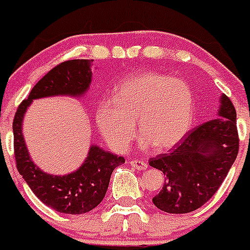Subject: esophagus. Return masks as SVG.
Returning a JSON list of instances; mask_svg holds the SVG:
<instances>
[{
	"label": "esophagus",
	"instance_id": "1",
	"mask_svg": "<svg viewBox=\"0 0 250 250\" xmlns=\"http://www.w3.org/2000/svg\"><path fill=\"white\" fill-rule=\"evenodd\" d=\"M129 164H131V167L136 168V169H140V171H143V169H146V168H147V163H145L144 160L133 159L129 162Z\"/></svg>",
	"mask_w": 250,
	"mask_h": 250
}]
</instances>
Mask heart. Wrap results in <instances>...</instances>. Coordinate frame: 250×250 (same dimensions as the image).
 <instances>
[{
	"mask_svg": "<svg viewBox=\"0 0 250 250\" xmlns=\"http://www.w3.org/2000/svg\"><path fill=\"white\" fill-rule=\"evenodd\" d=\"M195 115V96L188 82L167 74L144 72L115 87L114 100L104 99L96 123L111 149L125 151L135 139L136 121L141 146L168 150L188 135Z\"/></svg>",
	"mask_w": 250,
	"mask_h": 250,
	"instance_id": "heart-1",
	"label": "heart"
}]
</instances>
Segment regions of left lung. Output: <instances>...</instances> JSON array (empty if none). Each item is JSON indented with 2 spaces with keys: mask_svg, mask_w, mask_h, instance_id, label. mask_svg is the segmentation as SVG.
Returning a JSON list of instances; mask_svg holds the SVG:
<instances>
[{
  "mask_svg": "<svg viewBox=\"0 0 250 250\" xmlns=\"http://www.w3.org/2000/svg\"><path fill=\"white\" fill-rule=\"evenodd\" d=\"M217 114L188 132L169 153L150 159V166L166 176L153 198L160 210L181 214L198 209L226 178L239 151L236 111L226 95H221Z\"/></svg>",
  "mask_w": 250,
  "mask_h": 250,
  "instance_id": "obj_1",
  "label": "left lung"
}]
</instances>
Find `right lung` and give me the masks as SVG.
Segmentation results:
<instances>
[{
  "label": "right lung",
  "mask_w": 250,
  "mask_h": 250,
  "mask_svg": "<svg viewBox=\"0 0 250 250\" xmlns=\"http://www.w3.org/2000/svg\"><path fill=\"white\" fill-rule=\"evenodd\" d=\"M92 60L76 59L55 66L32 88L19 105L13 122L16 167L34 195L52 209L66 214H82L96 208L106 194L114 168L125 158L114 155L99 145L91 144L81 167L68 174H50L34 163L23 136V121L32 101L51 96L81 97L92 81Z\"/></svg>",
  "instance_id": "right-lung-1"
}]
</instances>
